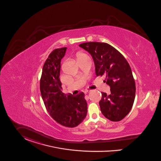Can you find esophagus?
Wrapping results in <instances>:
<instances>
[{"label":"esophagus","instance_id":"obj_1","mask_svg":"<svg viewBox=\"0 0 161 161\" xmlns=\"http://www.w3.org/2000/svg\"><path fill=\"white\" fill-rule=\"evenodd\" d=\"M90 92H92V90H86L85 91V93H90Z\"/></svg>","mask_w":161,"mask_h":161}]
</instances>
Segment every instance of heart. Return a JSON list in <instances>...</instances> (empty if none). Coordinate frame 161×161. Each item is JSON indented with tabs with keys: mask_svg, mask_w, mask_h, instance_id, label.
Returning <instances> with one entry per match:
<instances>
[{
	"mask_svg": "<svg viewBox=\"0 0 161 161\" xmlns=\"http://www.w3.org/2000/svg\"><path fill=\"white\" fill-rule=\"evenodd\" d=\"M83 55H84V54H82V53H79V54H78V55H77V58H79V57H82V56H83Z\"/></svg>",
	"mask_w": 161,
	"mask_h": 161,
	"instance_id": "1",
	"label": "heart"
}]
</instances>
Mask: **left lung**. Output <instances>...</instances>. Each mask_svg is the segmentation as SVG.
<instances>
[{"mask_svg":"<svg viewBox=\"0 0 161 161\" xmlns=\"http://www.w3.org/2000/svg\"><path fill=\"white\" fill-rule=\"evenodd\" d=\"M91 54L97 76L106 75L110 93L102 92L99 101L103 115L112 121L125 118L131 110L136 95V84L128 62L113 46L106 43L86 42L79 45Z\"/></svg>","mask_w":161,"mask_h":161,"instance_id":"8db88e82","label":"left lung"}]
</instances>
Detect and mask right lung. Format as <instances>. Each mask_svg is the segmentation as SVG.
I'll use <instances>...</instances> for the list:
<instances>
[{"mask_svg": "<svg viewBox=\"0 0 161 161\" xmlns=\"http://www.w3.org/2000/svg\"><path fill=\"white\" fill-rule=\"evenodd\" d=\"M66 47L54 50L43 65L40 79V92L46 108L55 121L61 125L75 128L85 119L87 103L85 94L66 95L62 92L60 80L61 60Z\"/></svg>", "mask_w": 161, "mask_h": 161, "instance_id": "1", "label": "right lung"}]
</instances>
